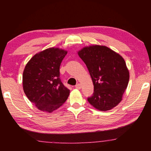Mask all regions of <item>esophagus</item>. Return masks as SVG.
Returning <instances> with one entry per match:
<instances>
[{
    "mask_svg": "<svg viewBox=\"0 0 151 151\" xmlns=\"http://www.w3.org/2000/svg\"><path fill=\"white\" fill-rule=\"evenodd\" d=\"M75 88H77V89H81V84H77V85H76L75 86Z\"/></svg>",
    "mask_w": 151,
    "mask_h": 151,
    "instance_id": "esophagus-1",
    "label": "esophagus"
}]
</instances>
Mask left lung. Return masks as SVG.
Instances as JSON below:
<instances>
[{
  "label": "left lung",
  "mask_w": 151,
  "mask_h": 151,
  "mask_svg": "<svg viewBox=\"0 0 151 151\" xmlns=\"http://www.w3.org/2000/svg\"><path fill=\"white\" fill-rule=\"evenodd\" d=\"M87 67L94 85L88 103L102 111L118 105L128 86L129 72L121 55L105 46L93 45L78 52Z\"/></svg>",
  "instance_id": "left-lung-1"
}]
</instances>
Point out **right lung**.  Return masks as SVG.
Returning <instances> with one entry per match:
<instances>
[{"instance_id":"obj_1","label":"right lung","mask_w":151,"mask_h":151,"mask_svg":"<svg viewBox=\"0 0 151 151\" xmlns=\"http://www.w3.org/2000/svg\"><path fill=\"white\" fill-rule=\"evenodd\" d=\"M67 52L49 48L36 54L25 66L23 90L40 111L51 112L65 103L70 90L60 78V65Z\"/></svg>"}]
</instances>
